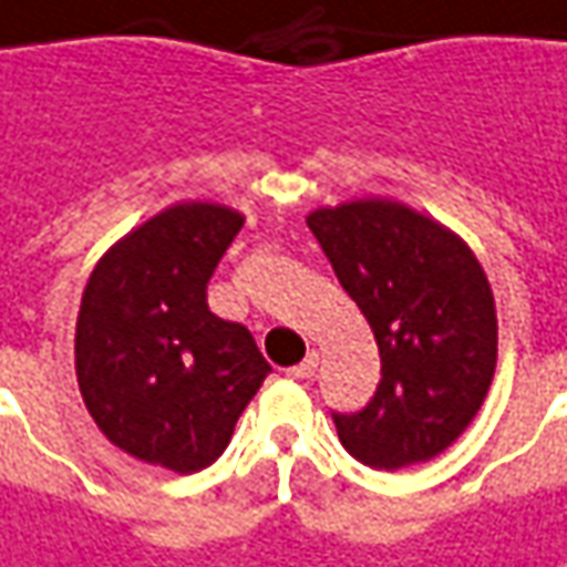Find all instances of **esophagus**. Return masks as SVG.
Masks as SVG:
<instances>
[{
  "instance_id": "1",
  "label": "esophagus",
  "mask_w": 567,
  "mask_h": 567,
  "mask_svg": "<svg viewBox=\"0 0 567 567\" xmlns=\"http://www.w3.org/2000/svg\"><path fill=\"white\" fill-rule=\"evenodd\" d=\"M318 361H321V354H318V351L311 349L306 354V361H302V364H296L290 370L292 377H296V380H311V377H315V373H318Z\"/></svg>"
}]
</instances>
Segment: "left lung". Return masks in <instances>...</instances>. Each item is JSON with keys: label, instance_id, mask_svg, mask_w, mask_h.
Masks as SVG:
<instances>
[{"label": "left lung", "instance_id": "obj_1", "mask_svg": "<svg viewBox=\"0 0 567 567\" xmlns=\"http://www.w3.org/2000/svg\"><path fill=\"white\" fill-rule=\"evenodd\" d=\"M308 228L380 346L382 380L361 413H333L342 447L370 470L447 451L497 370V308L470 244L392 197L308 213Z\"/></svg>", "mask_w": 567, "mask_h": 567}]
</instances>
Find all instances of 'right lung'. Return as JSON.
Wrapping results in <instances>:
<instances>
[{"label":"right lung","mask_w":567,"mask_h":567,"mask_svg":"<svg viewBox=\"0 0 567 567\" xmlns=\"http://www.w3.org/2000/svg\"><path fill=\"white\" fill-rule=\"evenodd\" d=\"M240 228L225 203H172L120 237L82 290L80 395L104 439L142 463L178 475L216 463L271 373L249 330L206 306Z\"/></svg>","instance_id":"right-lung-1"}]
</instances>
